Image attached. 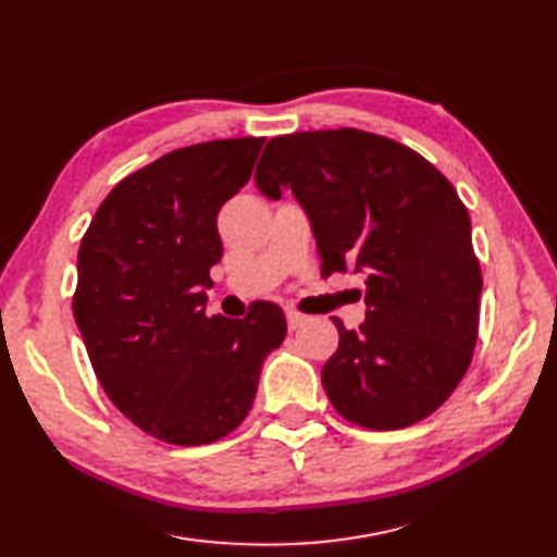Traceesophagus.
Segmentation results:
<instances>
[{
	"instance_id": "obj_1",
	"label": "esophagus",
	"mask_w": 557,
	"mask_h": 557,
	"mask_svg": "<svg viewBox=\"0 0 557 557\" xmlns=\"http://www.w3.org/2000/svg\"><path fill=\"white\" fill-rule=\"evenodd\" d=\"M284 318H287V326H289L292 332L298 330V326H301V324H306V315H304V312H298V310H294V308L284 310Z\"/></svg>"
}]
</instances>
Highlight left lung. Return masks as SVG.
<instances>
[{
	"instance_id": "left-lung-1",
	"label": "left lung",
	"mask_w": 557,
	"mask_h": 557,
	"mask_svg": "<svg viewBox=\"0 0 557 557\" xmlns=\"http://www.w3.org/2000/svg\"><path fill=\"white\" fill-rule=\"evenodd\" d=\"M256 185L294 193L318 239L322 275H367V320L338 330L322 386L341 417L397 431L459 386L473 360L482 275L454 185L419 152L360 129L270 138Z\"/></svg>"
}]
</instances>
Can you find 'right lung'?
I'll return each instance as SVG.
<instances>
[{
    "mask_svg": "<svg viewBox=\"0 0 557 557\" xmlns=\"http://www.w3.org/2000/svg\"><path fill=\"white\" fill-rule=\"evenodd\" d=\"M265 138L166 152L122 178L77 253L75 322L106 395L140 431L195 447L233 433L253 405L263 360L284 341L280 306L207 318L221 261V207L251 176Z\"/></svg>",
    "mask_w": 557,
    "mask_h": 557,
    "instance_id": "obj_1",
    "label": "right lung"
}]
</instances>
